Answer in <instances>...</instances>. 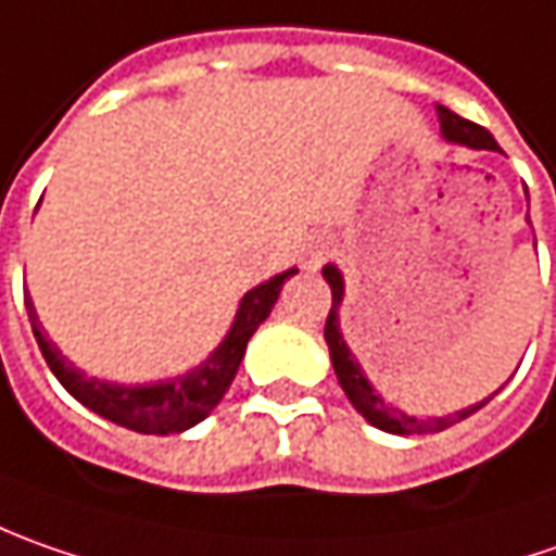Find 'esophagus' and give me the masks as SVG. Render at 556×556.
<instances>
[{"label": "esophagus", "mask_w": 556, "mask_h": 556, "mask_svg": "<svg viewBox=\"0 0 556 556\" xmlns=\"http://www.w3.org/2000/svg\"><path fill=\"white\" fill-rule=\"evenodd\" d=\"M329 252H332V245L326 240H314V242H307V249H304V264L314 270V267H319L323 261L329 258Z\"/></svg>", "instance_id": "1"}]
</instances>
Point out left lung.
Returning <instances> with one entry per match:
<instances>
[{"label": "left lung", "instance_id": "8db88e82", "mask_svg": "<svg viewBox=\"0 0 556 556\" xmlns=\"http://www.w3.org/2000/svg\"><path fill=\"white\" fill-rule=\"evenodd\" d=\"M437 116H440V131H443V138L452 141V144L470 147V150H498V153H502V147L495 144V138L489 135L483 125L462 119L458 113H452L450 106H437ZM323 277H326L329 289H332V311L326 316V344H329V356H332V369H336L341 391L348 393V400L354 403V409L359 412L372 428L388 433H400V437L446 431L452 425L465 421V418L473 415L477 409H483L489 400L498 393H489L486 400L473 403L468 409H458L452 412V415H440V418H437V415H431V418H415V415H406L403 409L391 406L381 393L375 391L372 381L363 375L356 356L351 354L348 341L341 336V323H338V307H341V301H344V277H341V270H338L336 264H326V267H323Z\"/></svg>", "mask_w": 556, "mask_h": 556}]
</instances>
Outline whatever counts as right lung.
<instances>
[{
  "label": "right lung",
  "mask_w": 556,
  "mask_h": 556,
  "mask_svg": "<svg viewBox=\"0 0 556 556\" xmlns=\"http://www.w3.org/2000/svg\"><path fill=\"white\" fill-rule=\"evenodd\" d=\"M295 267L282 270L277 277L255 286L252 292H245L240 301V311L233 316L230 332L208 354V359L187 375L168 378V381H153V384H116V381L88 378L58 351L54 341H49L39 316H36L29 292H24V304H27L33 336L39 341V351L46 356L49 369L83 406L98 412L101 418L113 421V425H123L128 431L165 437V433H181L193 425H200L202 418L218 406L220 396L227 393L233 375L240 369L249 338L255 336V329L270 316L286 279L295 277Z\"/></svg>",
  "instance_id": "1"
}]
</instances>
